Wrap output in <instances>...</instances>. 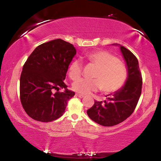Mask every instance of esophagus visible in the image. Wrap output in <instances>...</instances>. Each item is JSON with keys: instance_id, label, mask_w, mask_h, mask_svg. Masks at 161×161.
I'll use <instances>...</instances> for the list:
<instances>
[{"instance_id": "obj_1", "label": "esophagus", "mask_w": 161, "mask_h": 161, "mask_svg": "<svg viewBox=\"0 0 161 161\" xmlns=\"http://www.w3.org/2000/svg\"><path fill=\"white\" fill-rule=\"evenodd\" d=\"M76 96H78L79 97H85V95H82V94H80V93H76Z\"/></svg>"}]
</instances>
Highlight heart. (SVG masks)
<instances>
[{"label": "heart", "instance_id": "obj_1", "mask_svg": "<svg viewBox=\"0 0 161 161\" xmlns=\"http://www.w3.org/2000/svg\"><path fill=\"white\" fill-rule=\"evenodd\" d=\"M86 59L97 67L93 79H80L72 84V88L81 94H88L99 89L105 93H112L120 89L127 79V70L116 56L106 51H98L86 55ZM82 64L75 59L68 68V75L72 80L80 76Z\"/></svg>", "mask_w": 161, "mask_h": 161}]
</instances>
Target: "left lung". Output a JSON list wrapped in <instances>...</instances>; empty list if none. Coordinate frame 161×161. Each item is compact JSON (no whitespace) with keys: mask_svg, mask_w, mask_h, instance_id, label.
I'll return each mask as SVG.
<instances>
[{"mask_svg":"<svg viewBox=\"0 0 161 161\" xmlns=\"http://www.w3.org/2000/svg\"><path fill=\"white\" fill-rule=\"evenodd\" d=\"M119 45L127 68L125 83L114 93L107 95L110 97H107L103 103L95 101L93 106L86 111L91 120L104 127L118 125L131 116L142 93V77L138 60L129 50Z\"/></svg>","mask_w":161,"mask_h":161,"instance_id":"left-lung-1","label":"left lung"}]
</instances>
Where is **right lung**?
<instances>
[{"instance_id":"add662e5","label":"right lung","mask_w":161,"mask_h":161,"mask_svg":"<svg viewBox=\"0 0 161 161\" xmlns=\"http://www.w3.org/2000/svg\"><path fill=\"white\" fill-rule=\"evenodd\" d=\"M76 53L73 45L55 39L38 46L25 62L20 76V100L34 120L51 122L62 116L75 92L64 83ZM64 88L63 92L59 89Z\"/></svg>"}]
</instances>
